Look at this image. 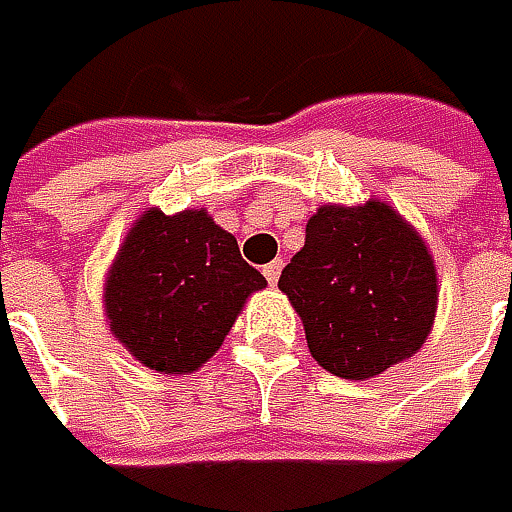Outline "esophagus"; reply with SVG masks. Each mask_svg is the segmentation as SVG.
<instances>
[{"instance_id":"obj_1","label":"esophagus","mask_w":512,"mask_h":512,"mask_svg":"<svg viewBox=\"0 0 512 512\" xmlns=\"http://www.w3.org/2000/svg\"><path fill=\"white\" fill-rule=\"evenodd\" d=\"M281 269H284V260H272V263H266V266H263V275H266V281H269L272 286L278 284Z\"/></svg>"}]
</instances>
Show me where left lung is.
Returning <instances> with one entry per match:
<instances>
[{
    "label": "left lung",
    "mask_w": 512,
    "mask_h": 512,
    "mask_svg": "<svg viewBox=\"0 0 512 512\" xmlns=\"http://www.w3.org/2000/svg\"><path fill=\"white\" fill-rule=\"evenodd\" d=\"M278 289L301 316L313 359L342 379H371L414 356L440 295L423 234L382 199L318 205Z\"/></svg>",
    "instance_id": "1"
}]
</instances>
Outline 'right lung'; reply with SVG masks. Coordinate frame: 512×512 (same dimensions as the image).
<instances>
[{"mask_svg": "<svg viewBox=\"0 0 512 512\" xmlns=\"http://www.w3.org/2000/svg\"><path fill=\"white\" fill-rule=\"evenodd\" d=\"M266 278L205 208L138 214L104 281L112 336L156 374H194Z\"/></svg>", "mask_w": 512, "mask_h": 512, "instance_id": "add662e5", "label": "right lung"}]
</instances>
